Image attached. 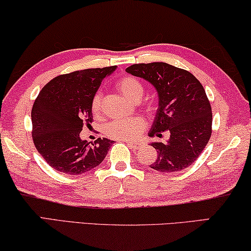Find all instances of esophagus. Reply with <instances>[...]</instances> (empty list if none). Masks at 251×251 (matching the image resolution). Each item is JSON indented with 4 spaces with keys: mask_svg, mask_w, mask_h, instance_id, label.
Returning <instances> with one entry per match:
<instances>
[{
    "mask_svg": "<svg viewBox=\"0 0 251 251\" xmlns=\"http://www.w3.org/2000/svg\"><path fill=\"white\" fill-rule=\"evenodd\" d=\"M127 144H128L130 147H133V149H136V147L138 146L137 143H134V142H126Z\"/></svg>",
    "mask_w": 251,
    "mask_h": 251,
    "instance_id": "obj_1",
    "label": "esophagus"
}]
</instances>
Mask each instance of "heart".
I'll list each match as a JSON object with an SVG mask.
<instances>
[{
	"instance_id": "1",
	"label": "heart",
	"mask_w": 251,
	"mask_h": 251,
	"mask_svg": "<svg viewBox=\"0 0 251 251\" xmlns=\"http://www.w3.org/2000/svg\"><path fill=\"white\" fill-rule=\"evenodd\" d=\"M116 89L123 96L129 100H140L144 93V87L138 79L130 75H123L115 83ZM101 110V94L96 93L91 100V111L95 116H99ZM146 123L143 118H127L116 119L107 126V135L115 140L133 141L136 138L143 129L145 128Z\"/></svg>"
}]
</instances>
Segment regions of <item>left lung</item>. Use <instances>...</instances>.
Returning a JSON list of instances; mask_svg holds the SVG:
<instances>
[{
    "label": "left lung",
    "mask_w": 251,
    "mask_h": 251,
    "mask_svg": "<svg viewBox=\"0 0 251 251\" xmlns=\"http://www.w3.org/2000/svg\"><path fill=\"white\" fill-rule=\"evenodd\" d=\"M155 87L158 108L149 135L162 136L169 130L168 142H154L157 158L150 168L163 173L178 172L196 162L212 133L211 105L203 86L184 69L165 62L136 63L126 69Z\"/></svg>",
    "instance_id": "8db88e82"
}]
</instances>
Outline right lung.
<instances>
[{"instance_id": "1", "label": "right lung", "mask_w": 251, "mask_h": 251, "mask_svg": "<svg viewBox=\"0 0 251 251\" xmlns=\"http://www.w3.org/2000/svg\"><path fill=\"white\" fill-rule=\"evenodd\" d=\"M116 66L78 70L53 78L40 91L31 111L32 138L51 168L78 176L104 161L113 141H82V127L93 122L91 100Z\"/></svg>"}]
</instances>
